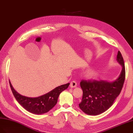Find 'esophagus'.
Segmentation results:
<instances>
[{"mask_svg": "<svg viewBox=\"0 0 133 133\" xmlns=\"http://www.w3.org/2000/svg\"><path fill=\"white\" fill-rule=\"evenodd\" d=\"M77 82L74 81L71 82L70 86L71 88H75V87H77Z\"/></svg>", "mask_w": 133, "mask_h": 133, "instance_id": "esophagus-1", "label": "esophagus"}]
</instances>
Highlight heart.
I'll use <instances>...</instances> for the list:
<instances>
[{
  "mask_svg": "<svg viewBox=\"0 0 133 133\" xmlns=\"http://www.w3.org/2000/svg\"><path fill=\"white\" fill-rule=\"evenodd\" d=\"M88 73H89V74H91V73H92V71H90Z\"/></svg>",
  "mask_w": 133,
  "mask_h": 133,
  "instance_id": "b5f03b06",
  "label": "heart"
}]
</instances>
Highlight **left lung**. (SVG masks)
Returning <instances> with one entry per match:
<instances>
[{"label":"left lung","mask_w":133,"mask_h":133,"mask_svg":"<svg viewBox=\"0 0 133 133\" xmlns=\"http://www.w3.org/2000/svg\"><path fill=\"white\" fill-rule=\"evenodd\" d=\"M117 62L122 66L120 74L115 81L82 80L81 87L83 97L79 104L80 109L89 115H98L108 110L120 95L125 78V68L123 56L120 51L117 55Z\"/></svg>","instance_id":"obj_1"}]
</instances>
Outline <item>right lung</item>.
<instances>
[{"instance_id":"1","label":"right lung","mask_w":133,"mask_h":133,"mask_svg":"<svg viewBox=\"0 0 133 133\" xmlns=\"http://www.w3.org/2000/svg\"><path fill=\"white\" fill-rule=\"evenodd\" d=\"M9 84L14 97L24 109L31 113L40 115L49 112L55 106L60 93L67 89L70 83L58 86L46 94L38 97H28L22 96L14 90L10 81Z\"/></svg>"}]
</instances>
